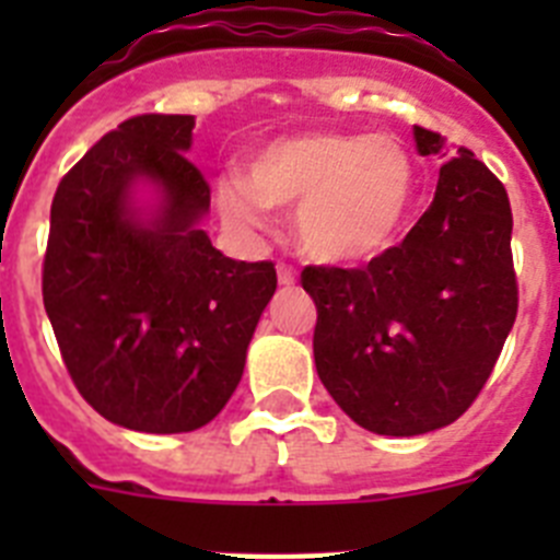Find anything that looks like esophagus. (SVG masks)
Here are the masks:
<instances>
[{"mask_svg":"<svg viewBox=\"0 0 560 560\" xmlns=\"http://www.w3.org/2000/svg\"><path fill=\"white\" fill-rule=\"evenodd\" d=\"M277 280H280V285H285V289H291V285L296 283V271L291 269V266L280 264V266H277Z\"/></svg>","mask_w":560,"mask_h":560,"instance_id":"1","label":"esophagus"}]
</instances>
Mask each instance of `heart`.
Returning a JSON list of instances; mask_svg holds the SVG:
<instances>
[{
	"instance_id": "1",
	"label": "heart",
	"mask_w": 560,
	"mask_h": 560,
	"mask_svg": "<svg viewBox=\"0 0 560 560\" xmlns=\"http://www.w3.org/2000/svg\"><path fill=\"white\" fill-rule=\"evenodd\" d=\"M296 246L325 266H359L395 249L415 205V162L389 133H291L255 151L244 179L219 182V210L244 232L269 207H294Z\"/></svg>"
}]
</instances>
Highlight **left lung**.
<instances>
[{
    "label": "left lung",
    "mask_w": 560,
    "mask_h": 560,
    "mask_svg": "<svg viewBox=\"0 0 560 560\" xmlns=\"http://www.w3.org/2000/svg\"><path fill=\"white\" fill-rule=\"evenodd\" d=\"M420 156L443 137L415 126ZM513 212L471 151L440 167L434 201L395 249L364 269L308 266L314 361L361 429L415 438L471 407L516 323Z\"/></svg>",
    "instance_id": "obj_1"
}]
</instances>
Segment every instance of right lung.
Returning a JSON list of instances; mask_svg holds the SVG:
<instances>
[{
	"label": "right lung",
	"instance_id": "obj_1",
	"mask_svg": "<svg viewBox=\"0 0 560 560\" xmlns=\"http://www.w3.org/2000/svg\"><path fill=\"white\" fill-rule=\"evenodd\" d=\"M192 114H140L61 179L49 210L44 308L89 407L117 427L210 423L244 375L275 264L221 255L201 230L210 185L187 162ZM151 186L156 200L136 196Z\"/></svg>",
	"mask_w": 560,
	"mask_h": 560
}]
</instances>
